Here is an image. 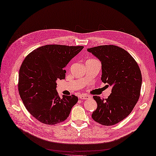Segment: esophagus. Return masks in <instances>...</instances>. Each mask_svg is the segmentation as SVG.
<instances>
[{"label":"esophagus","instance_id":"obj_1","mask_svg":"<svg viewBox=\"0 0 156 156\" xmlns=\"http://www.w3.org/2000/svg\"><path fill=\"white\" fill-rule=\"evenodd\" d=\"M79 98H81V100H87V99H90V98H91V97L88 95H85V94H82V95L79 96Z\"/></svg>","mask_w":156,"mask_h":156}]
</instances>
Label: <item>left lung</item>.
<instances>
[{
	"label": "left lung",
	"instance_id": "left-lung-1",
	"mask_svg": "<svg viewBox=\"0 0 156 156\" xmlns=\"http://www.w3.org/2000/svg\"><path fill=\"white\" fill-rule=\"evenodd\" d=\"M101 62V80L112 87L107 98L94 96L97 108L92 114L95 122L112 126L127 117L139 99L142 74L137 62L125 49L114 45L87 49Z\"/></svg>",
	"mask_w": 156,
	"mask_h": 156
}]
</instances>
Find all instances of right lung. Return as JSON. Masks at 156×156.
<instances>
[{"instance_id": "add662e5", "label": "right lung", "mask_w": 156, "mask_h": 156, "mask_svg": "<svg viewBox=\"0 0 156 156\" xmlns=\"http://www.w3.org/2000/svg\"><path fill=\"white\" fill-rule=\"evenodd\" d=\"M83 46L45 45L26 57L19 70L18 91L26 108L40 122L54 125L65 121L78 97L61 98L56 90L58 79L66 78L64 69Z\"/></svg>"}]
</instances>
